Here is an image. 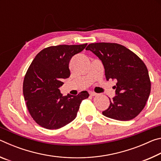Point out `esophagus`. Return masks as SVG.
Here are the masks:
<instances>
[{
    "instance_id": "1",
    "label": "esophagus",
    "mask_w": 161,
    "mask_h": 161,
    "mask_svg": "<svg viewBox=\"0 0 161 161\" xmlns=\"http://www.w3.org/2000/svg\"><path fill=\"white\" fill-rule=\"evenodd\" d=\"M89 95H90L91 97H94V96H96L97 93H95L94 92H89Z\"/></svg>"
}]
</instances>
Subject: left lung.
Listing matches in <instances>:
<instances>
[{
    "mask_svg": "<svg viewBox=\"0 0 161 161\" xmlns=\"http://www.w3.org/2000/svg\"><path fill=\"white\" fill-rule=\"evenodd\" d=\"M104 67L107 80H116V96L103 111V116L119 121L134 119L145 107L151 93L148 71L141 59L117 43H92L87 46Z\"/></svg>",
    "mask_w": 161,
    "mask_h": 161,
    "instance_id": "1",
    "label": "left lung"
}]
</instances>
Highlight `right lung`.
<instances>
[{
    "instance_id": "1",
    "label": "right lung",
    "mask_w": 161,
    "mask_h": 161,
    "mask_svg": "<svg viewBox=\"0 0 161 161\" xmlns=\"http://www.w3.org/2000/svg\"><path fill=\"white\" fill-rule=\"evenodd\" d=\"M87 44L51 46L43 49L30 65L23 81V96L32 118L40 126L58 129L77 116L81 101L89 97L86 91L77 96H63L62 80L70 76L71 58Z\"/></svg>"
}]
</instances>
